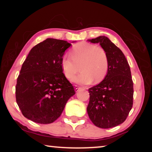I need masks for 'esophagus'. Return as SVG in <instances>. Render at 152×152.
<instances>
[{
  "label": "esophagus",
  "mask_w": 152,
  "mask_h": 152,
  "mask_svg": "<svg viewBox=\"0 0 152 152\" xmlns=\"http://www.w3.org/2000/svg\"><path fill=\"white\" fill-rule=\"evenodd\" d=\"M74 88H75V91L76 92H78L80 89L81 88V87H80L78 85H75V86H74Z\"/></svg>",
  "instance_id": "esophagus-1"
}]
</instances>
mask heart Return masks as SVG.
I'll return each instance as SVG.
<instances>
[{"label": "heart", "mask_w": 152, "mask_h": 152, "mask_svg": "<svg viewBox=\"0 0 152 152\" xmlns=\"http://www.w3.org/2000/svg\"><path fill=\"white\" fill-rule=\"evenodd\" d=\"M71 56H64L61 66L64 74L70 80L80 70L82 72L73 79L74 82L82 84L101 82L109 70V58L103 48L88 43H80L74 46Z\"/></svg>", "instance_id": "1"}]
</instances>
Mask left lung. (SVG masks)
Instances as JSON below:
<instances>
[{
	"mask_svg": "<svg viewBox=\"0 0 152 152\" xmlns=\"http://www.w3.org/2000/svg\"><path fill=\"white\" fill-rule=\"evenodd\" d=\"M99 43L109 58V70L103 80L88 89L87 113L96 127L112 128L127 119L133 107V82L130 67L122 51L109 38L99 36L88 39Z\"/></svg>",
	"mask_w": 152,
	"mask_h": 152,
	"instance_id": "8db88e82",
	"label": "left lung"
}]
</instances>
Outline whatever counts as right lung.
<instances>
[{
  "mask_svg": "<svg viewBox=\"0 0 152 152\" xmlns=\"http://www.w3.org/2000/svg\"><path fill=\"white\" fill-rule=\"evenodd\" d=\"M71 45L66 41L48 38L29 51L15 88L17 103L27 119L41 124L53 123L75 94L61 66L65 51Z\"/></svg>",
  "mask_w": 152,
  "mask_h": 152,
  "instance_id": "1",
  "label": "right lung"
}]
</instances>
